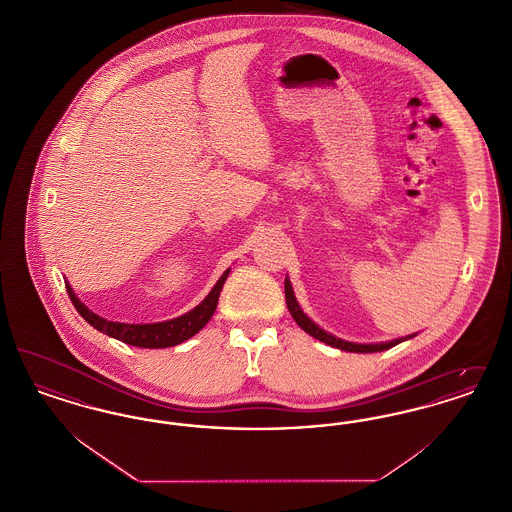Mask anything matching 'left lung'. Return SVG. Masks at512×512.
<instances>
[{
  "label": "left lung",
  "instance_id": "obj_1",
  "mask_svg": "<svg viewBox=\"0 0 512 512\" xmlns=\"http://www.w3.org/2000/svg\"><path fill=\"white\" fill-rule=\"evenodd\" d=\"M284 292H286L288 311L292 313L293 320L299 324V328L305 330V332H307L309 336H313L315 340L324 341L326 345H332V347L341 349V351H349V353H376V351L391 349L393 345H397V343H401V341L411 340V338L416 336V334H411V336H405V338H395V340L382 341V343H355V341L341 340V338L332 336L330 332H326L324 328H320L318 324H315L311 318L303 313L301 305H299L297 299H295L292 282H290L288 276H286V280H284Z\"/></svg>",
  "mask_w": 512,
  "mask_h": 512
}]
</instances>
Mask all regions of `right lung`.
<instances>
[{
    "label": "right lung",
    "mask_w": 512,
    "mask_h": 512,
    "mask_svg": "<svg viewBox=\"0 0 512 512\" xmlns=\"http://www.w3.org/2000/svg\"><path fill=\"white\" fill-rule=\"evenodd\" d=\"M228 274H230V268H226L222 272V276L213 286V290L207 293V297L192 311H188L182 317L171 318L165 322H153V324H126V322H113V320L99 317L76 297L69 282H65V284H67V292H69L76 311L80 313V317L84 318L88 324H92L96 330L115 338V340L124 341L128 345L146 347V349H161V347H172L182 341L190 340L211 320L215 309H217V303H219L220 290H222Z\"/></svg>",
    "instance_id": "add662e5"
}]
</instances>
